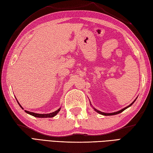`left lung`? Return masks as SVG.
Listing matches in <instances>:
<instances>
[{"label":"left lung","instance_id":"left-lung-1","mask_svg":"<svg viewBox=\"0 0 153 153\" xmlns=\"http://www.w3.org/2000/svg\"><path fill=\"white\" fill-rule=\"evenodd\" d=\"M136 100H137V98L135 99V100H134L132 103H131L129 105H128V106H127L126 107H125V108H123V109H122L121 110H120V111H116V112H114V113H104V112H101V111H99V110H97V109H96L95 108V107H93V108H94V109L95 111H96L97 113H100V114H101V115H105V116H109V115H117V114H119V113H121V112H123V111H125V109H127L128 107H131V105H132L134 103V101H136Z\"/></svg>","mask_w":153,"mask_h":153}]
</instances>
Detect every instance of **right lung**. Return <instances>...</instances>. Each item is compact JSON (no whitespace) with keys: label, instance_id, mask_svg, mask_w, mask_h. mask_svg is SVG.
I'll return each instance as SVG.
<instances>
[{"label":"right lung","instance_id":"add662e5","mask_svg":"<svg viewBox=\"0 0 153 153\" xmlns=\"http://www.w3.org/2000/svg\"><path fill=\"white\" fill-rule=\"evenodd\" d=\"M16 101H17V100H16ZM17 102H18V103H19V105L21 108H22V109H24L23 107H22V106H21V105L19 103V101H17ZM60 109H61V107H59V108L58 110H56V111H53V112L50 113H46V114H40V113H33V112L28 111H26V110H25V111L26 113H28V114H29V115H32V116L35 117L47 118V117H53L56 116L57 114H58V112L59 111H60Z\"/></svg>","mask_w":153,"mask_h":153}]
</instances>
